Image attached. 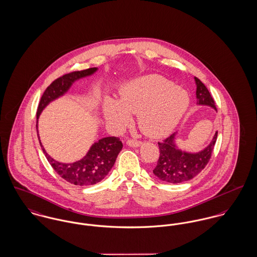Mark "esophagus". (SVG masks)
<instances>
[{
    "mask_svg": "<svg viewBox=\"0 0 257 257\" xmlns=\"http://www.w3.org/2000/svg\"><path fill=\"white\" fill-rule=\"evenodd\" d=\"M141 142L140 141H137V140H128L127 141V145L128 146H130V147H139V146H141Z\"/></svg>",
    "mask_w": 257,
    "mask_h": 257,
    "instance_id": "34e87169",
    "label": "esophagus"
}]
</instances>
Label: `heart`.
Here are the masks:
<instances>
[{"label":"heart","mask_w":257,"mask_h":257,"mask_svg":"<svg viewBox=\"0 0 257 257\" xmlns=\"http://www.w3.org/2000/svg\"><path fill=\"white\" fill-rule=\"evenodd\" d=\"M189 96L173 82L160 75H148L135 80L120 91L119 102L107 99L106 119L123 128L131 122L130 113L138 114L141 131L151 138L168 135L185 114Z\"/></svg>","instance_id":"1"}]
</instances>
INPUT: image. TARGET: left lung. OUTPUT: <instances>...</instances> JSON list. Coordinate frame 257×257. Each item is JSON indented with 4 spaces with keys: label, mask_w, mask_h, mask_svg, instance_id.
<instances>
[{
    "label": "left lung",
    "mask_w": 257,
    "mask_h": 257,
    "mask_svg": "<svg viewBox=\"0 0 257 257\" xmlns=\"http://www.w3.org/2000/svg\"><path fill=\"white\" fill-rule=\"evenodd\" d=\"M195 80L198 104H206L216 109L215 101L205 85L197 77H195ZM217 134L216 131L210 145L198 154H188L177 150L174 145L175 133L164 139L163 142H158L159 158L153 172L161 181L170 184L183 183L196 177L204 169L211 158Z\"/></svg>",
    "instance_id": "obj_1"
}]
</instances>
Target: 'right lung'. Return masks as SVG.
Returning a JSON list of instances; mask_svg holds the SVG:
<instances>
[{"label":"right lung","mask_w":257,"mask_h":257,"mask_svg":"<svg viewBox=\"0 0 257 257\" xmlns=\"http://www.w3.org/2000/svg\"><path fill=\"white\" fill-rule=\"evenodd\" d=\"M96 70V67H92L81 71H73L53 81L51 85L47 87L43 96L41 97L36 114L37 119L39 117L43 108L53 99H57L59 96L63 95L75 80L91 75ZM41 148L48 161L60 177L73 185L91 186L99 183L108 174L120 151L123 148V145L118 137H105L100 139L98 143H95L92 146L85 158H82L79 161L69 164L59 163L54 160L46 153L42 145Z\"/></svg>","instance_id":"right-lung-1"}]
</instances>
